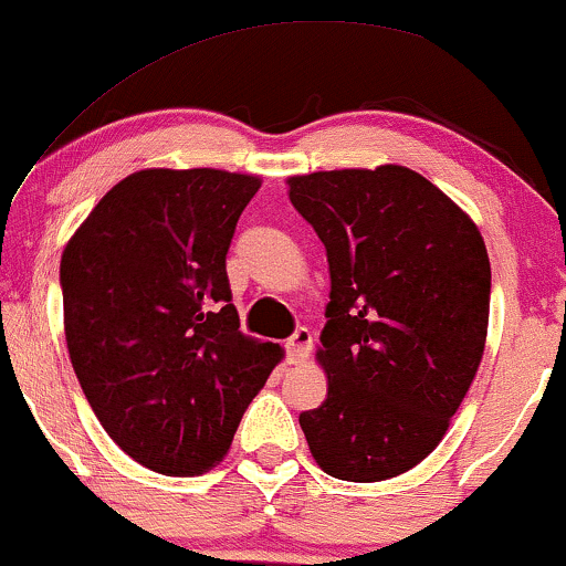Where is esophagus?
Segmentation results:
<instances>
[{"label":"esophagus","instance_id":"1","mask_svg":"<svg viewBox=\"0 0 566 566\" xmlns=\"http://www.w3.org/2000/svg\"><path fill=\"white\" fill-rule=\"evenodd\" d=\"M285 352H289V363L291 365H298L304 363L310 357L312 352V334L307 328H296L294 336L285 342Z\"/></svg>","mask_w":566,"mask_h":566}]
</instances>
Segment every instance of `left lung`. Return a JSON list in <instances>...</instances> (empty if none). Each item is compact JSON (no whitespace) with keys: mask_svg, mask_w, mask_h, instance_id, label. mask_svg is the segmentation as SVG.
Here are the masks:
<instances>
[{"mask_svg":"<svg viewBox=\"0 0 566 566\" xmlns=\"http://www.w3.org/2000/svg\"><path fill=\"white\" fill-rule=\"evenodd\" d=\"M289 198L331 272L317 349L328 397L298 423L325 474L391 480L440 444L480 368L488 249L467 211L405 166L291 177Z\"/></svg>","mask_w":566,"mask_h":566,"instance_id":"1","label":"left lung"}]
</instances>
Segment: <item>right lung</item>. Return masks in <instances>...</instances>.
<instances>
[{"instance_id":"1","label":"right lung","mask_w":566,"mask_h":566,"mask_svg":"<svg viewBox=\"0 0 566 566\" xmlns=\"http://www.w3.org/2000/svg\"><path fill=\"white\" fill-rule=\"evenodd\" d=\"M262 179L143 169L99 198L60 259L65 342L111 440L166 476L209 471L281 363L241 334L224 259Z\"/></svg>"}]
</instances>
